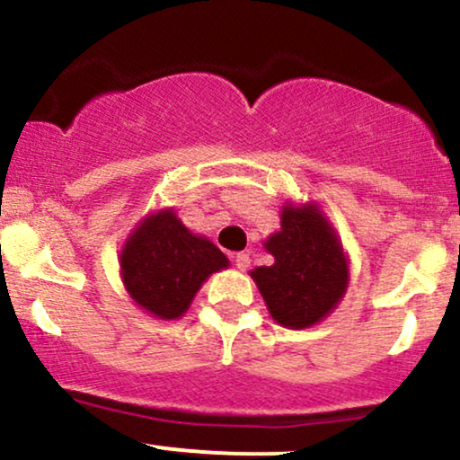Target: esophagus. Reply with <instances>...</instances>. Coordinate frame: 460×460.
Wrapping results in <instances>:
<instances>
[{
  "instance_id": "34e87169",
  "label": "esophagus",
  "mask_w": 460,
  "mask_h": 460,
  "mask_svg": "<svg viewBox=\"0 0 460 460\" xmlns=\"http://www.w3.org/2000/svg\"><path fill=\"white\" fill-rule=\"evenodd\" d=\"M234 261H235V268H237V270H246V268L251 266V257H248L246 252H235V255H234Z\"/></svg>"
}]
</instances>
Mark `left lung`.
<instances>
[{"label": "left lung", "mask_w": 460, "mask_h": 460, "mask_svg": "<svg viewBox=\"0 0 460 460\" xmlns=\"http://www.w3.org/2000/svg\"><path fill=\"white\" fill-rule=\"evenodd\" d=\"M272 266L251 272L279 324L307 329L344 296L348 263L335 234L314 205L285 208L281 231L266 242Z\"/></svg>", "instance_id": "obj_1"}]
</instances>
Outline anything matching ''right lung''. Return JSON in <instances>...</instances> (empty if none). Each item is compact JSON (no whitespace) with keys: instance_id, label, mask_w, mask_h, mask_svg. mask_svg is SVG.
Masks as SVG:
<instances>
[{"instance_id":"obj_1","label":"right lung","mask_w":460,"mask_h":460,"mask_svg":"<svg viewBox=\"0 0 460 460\" xmlns=\"http://www.w3.org/2000/svg\"><path fill=\"white\" fill-rule=\"evenodd\" d=\"M229 266L205 237H197L168 212L146 218L120 255V272L131 298L162 320L179 318L200 283Z\"/></svg>"}]
</instances>
